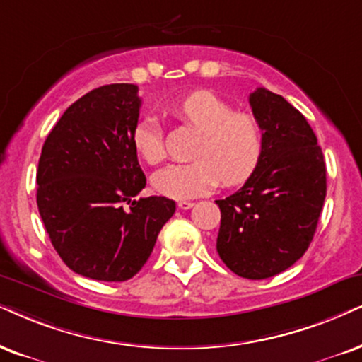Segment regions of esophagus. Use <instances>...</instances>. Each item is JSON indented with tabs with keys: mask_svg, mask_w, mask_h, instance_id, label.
Returning <instances> with one entry per match:
<instances>
[{
	"mask_svg": "<svg viewBox=\"0 0 362 362\" xmlns=\"http://www.w3.org/2000/svg\"><path fill=\"white\" fill-rule=\"evenodd\" d=\"M177 205H178V209L189 210V209L194 207V202H190V200H180V202H178Z\"/></svg>",
	"mask_w": 362,
	"mask_h": 362,
	"instance_id": "1",
	"label": "esophagus"
}]
</instances>
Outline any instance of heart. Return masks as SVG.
<instances>
[{
  "label": "heart",
  "instance_id": "obj_1",
  "mask_svg": "<svg viewBox=\"0 0 362 362\" xmlns=\"http://www.w3.org/2000/svg\"><path fill=\"white\" fill-rule=\"evenodd\" d=\"M175 115L204 132L192 163H173L155 172L152 184L158 194L192 199L218 184L235 187L252 177L262 157V128L252 115L237 113L226 100L210 91H195L175 107ZM135 152L150 165L165 158L163 132L155 117H145L132 134Z\"/></svg>",
  "mask_w": 362,
  "mask_h": 362
}]
</instances>
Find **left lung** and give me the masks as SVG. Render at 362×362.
Wrapping results in <instances>:
<instances>
[{
	"instance_id": "obj_1",
	"label": "left lung",
	"mask_w": 362,
	"mask_h": 362,
	"mask_svg": "<svg viewBox=\"0 0 362 362\" xmlns=\"http://www.w3.org/2000/svg\"><path fill=\"white\" fill-rule=\"evenodd\" d=\"M262 128V157L240 190L223 200L217 252L237 276L260 281L303 257L326 199V163L303 113L265 88L249 95Z\"/></svg>"
}]
</instances>
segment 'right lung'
<instances>
[{
	"label": "right lung",
	"instance_id": "obj_1",
	"mask_svg": "<svg viewBox=\"0 0 362 362\" xmlns=\"http://www.w3.org/2000/svg\"><path fill=\"white\" fill-rule=\"evenodd\" d=\"M140 105L136 85L91 90L65 110L41 148V221L63 262L95 281L134 277L175 212L167 197L135 200L147 184L132 144Z\"/></svg>",
	"mask_w": 362,
	"mask_h": 362
}]
</instances>
